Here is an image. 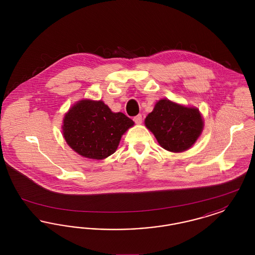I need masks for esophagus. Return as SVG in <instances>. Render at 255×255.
<instances>
[{"instance_id": "obj_1", "label": "esophagus", "mask_w": 255, "mask_h": 255, "mask_svg": "<svg viewBox=\"0 0 255 255\" xmlns=\"http://www.w3.org/2000/svg\"><path fill=\"white\" fill-rule=\"evenodd\" d=\"M133 121L134 122V123H136V124H140V123L142 122V116H141V115L135 116V117L133 118Z\"/></svg>"}]
</instances>
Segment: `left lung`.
<instances>
[{
  "instance_id": "left-lung-1",
  "label": "left lung",
  "mask_w": 255,
  "mask_h": 255,
  "mask_svg": "<svg viewBox=\"0 0 255 255\" xmlns=\"http://www.w3.org/2000/svg\"><path fill=\"white\" fill-rule=\"evenodd\" d=\"M146 127L158 143L170 152H183L193 145L203 131L199 110L161 99L145 119Z\"/></svg>"
}]
</instances>
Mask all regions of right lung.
Listing matches in <instances>:
<instances>
[{"label":"right lung","mask_w":255,"mask_h":255,"mask_svg":"<svg viewBox=\"0 0 255 255\" xmlns=\"http://www.w3.org/2000/svg\"><path fill=\"white\" fill-rule=\"evenodd\" d=\"M133 122L113 113L102 101L81 100L64 118L63 134L70 147L85 158L103 159L117 150Z\"/></svg>","instance_id":"add662e5"}]
</instances>
